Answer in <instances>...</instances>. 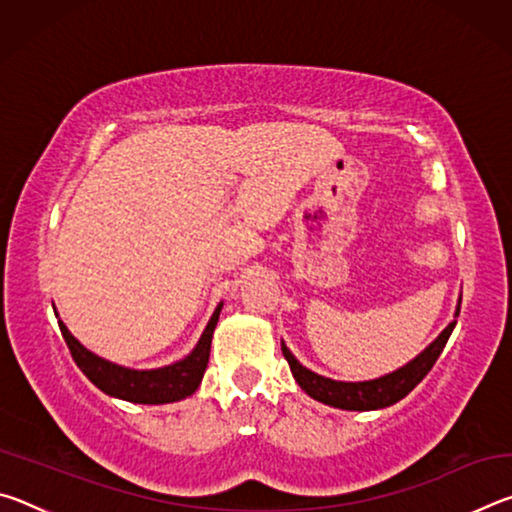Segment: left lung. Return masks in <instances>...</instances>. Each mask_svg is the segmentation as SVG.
Segmentation results:
<instances>
[{
	"label": "left lung",
	"mask_w": 512,
	"mask_h": 512,
	"mask_svg": "<svg viewBox=\"0 0 512 512\" xmlns=\"http://www.w3.org/2000/svg\"><path fill=\"white\" fill-rule=\"evenodd\" d=\"M458 311H461V305L456 307V316ZM454 325L456 320H452V323L445 327V332L440 334L427 350L418 354L411 363H406L404 368L395 370L386 377L370 379V381H334V379L320 377L316 372L300 366L284 343H282V354L284 359L289 361V368L302 391H305L309 397H314V400L336 406V409H345V411L384 409V406L400 402L402 397L409 395L413 388L427 377V372L433 368V363L438 361L440 352H443Z\"/></svg>",
	"instance_id": "left-lung-1"
}]
</instances>
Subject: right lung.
<instances>
[{
    "label": "right lung",
    "instance_id": "1",
    "mask_svg": "<svg viewBox=\"0 0 512 512\" xmlns=\"http://www.w3.org/2000/svg\"><path fill=\"white\" fill-rule=\"evenodd\" d=\"M219 314L221 305L216 307L214 316L210 318V323H207L201 336V341H198L189 357L173 363V366L158 370L121 368L117 363H110L97 357V354H92L90 350H85L83 345L69 334V329L60 323V320L58 325L69 352H72V359L76 361V366H79L83 370V375L88 377L94 386L101 388L103 393L135 404H167L185 400V397L192 395L198 384H201L207 361H210L212 334Z\"/></svg>",
    "mask_w": 512,
    "mask_h": 512
}]
</instances>
